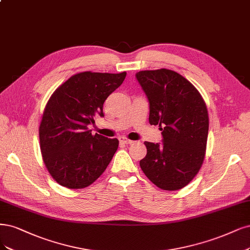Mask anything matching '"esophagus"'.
Returning a JSON list of instances; mask_svg holds the SVG:
<instances>
[{
  "label": "esophagus",
  "mask_w": 250,
  "mask_h": 250,
  "mask_svg": "<svg viewBox=\"0 0 250 250\" xmlns=\"http://www.w3.org/2000/svg\"><path fill=\"white\" fill-rule=\"evenodd\" d=\"M119 141H120V142H122V143H124V144H127V145H129V144H132V143H133V141H131V140H128L127 137H125V136H120V137H119Z\"/></svg>",
  "instance_id": "34e87169"
}]
</instances>
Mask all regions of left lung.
<instances>
[{"instance_id":"left-lung-1","label":"left lung","mask_w":250,"mask_h":250,"mask_svg":"<svg viewBox=\"0 0 250 250\" xmlns=\"http://www.w3.org/2000/svg\"><path fill=\"white\" fill-rule=\"evenodd\" d=\"M135 76L149 100V122L159 125L163 142L145 143L147 155L140 161L141 168L163 190H179L190 183L204 162L207 106L194 85L176 71L162 68Z\"/></svg>"}]
</instances>
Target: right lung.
I'll list each match as a JSON object with an SVG mask.
<instances>
[{
    "label": "right lung",
    "instance_id": "add662e5",
    "mask_svg": "<svg viewBox=\"0 0 250 250\" xmlns=\"http://www.w3.org/2000/svg\"><path fill=\"white\" fill-rule=\"evenodd\" d=\"M125 77L126 72H81L50 96L39 126L40 150L48 173L60 185L87 187L109 165L119 141L93 135L89 125L103 117V103Z\"/></svg>",
    "mask_w": 250,
    "mask_h": 250
}]
</instances>
